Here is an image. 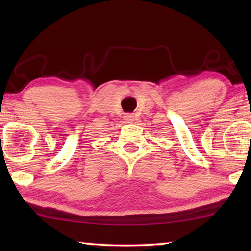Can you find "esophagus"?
Returning <instances> with one entry per match:
<instances>
[{"mask_svg":"<svg viewBox=\"0 0 251 251\" xmlns=\"http://www.w3.org/2000/svg\"><path fill=\"white\" fill-rule=\"evenodd\" d=\"M124 120L126 121V123H133L134 122V116L130 115V114H127V115L124 116Z\"/></svg>","mask_w":251,"mask_h":251,"instance_id":"1","label":"esophagus"}]
</instances>
